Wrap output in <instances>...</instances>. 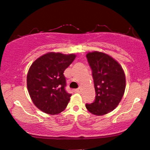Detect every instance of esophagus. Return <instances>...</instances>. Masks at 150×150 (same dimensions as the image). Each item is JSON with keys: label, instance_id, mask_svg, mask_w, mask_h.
<instances>
[{"label": "esophagus", "instance_id": "esophagus-1", "mask_svg": "<svg viewBox=\"0 0 150 150\" xmlns=\"http://www.w3.org/2000/svg\"><path fill=\"white\" fill-rule=\"evenodd\" d=\"M74 91L76 92V93H81V88H79V89H75Z\"/></svg>", "mask_w": 150, "mask_h": 150}]
</instances>
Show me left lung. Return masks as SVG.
I'll return each instance as SVG.
<instances>
[{
    "instance_id": "1",
    "label": "left lung",
    "mask_w": 150,
    "mask_h": 150,
    "mask_svg": "<svg viewBox=\"0 0 150 150\" xmlns=\"http://www.w3.org/2000/svg\"><path fill=\"white\" fill-rule=\"evenodd\" d=\"M88 62L92 69L95 101L86 104L88 111L97 116L111 112L119 105L126 89V76L122 65L104 52H88Z\"/></svg>"
}]
</instances>
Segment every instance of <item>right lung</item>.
<instances>
[{
  "label": "right lung",
  "instance_id": "1",
  "mask_svg": "<svg viewBox=\"0 0 150 150\" xmlns=\"http://www.w3.org/2000/svg\"><path fill=\"white\" fill-rule=\"evenodd\" d=\"M76 55L50 52L32 63L26 76L28 93L35 106L49 115H57L65 109L71 94L65 90V69Z\"/></svg>",
  "mask_w": 150,
  "mask_h": 150
}]
</instances>
